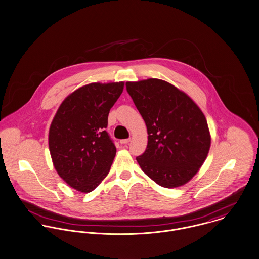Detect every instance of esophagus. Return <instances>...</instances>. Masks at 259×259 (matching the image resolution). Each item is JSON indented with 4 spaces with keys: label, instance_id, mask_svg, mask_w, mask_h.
I'll return each mask as SVG.
<instances>
[{
    "label": "esophagus",
    "instance_id": "34e87169",
    "mask_svg": "<svg viewBox=\"0 0 259 259\" xmlns=\"http://www.w3.org/2000/svg\"><path fill=\"white\" fill-rule=\"evenodd\" d=\"M130 138L129 139H122V140H120V143L123 144V145H125V144H128L130 142Z\"/></svg>",
    "mask_w": 259,
    "mask_h": 259
}]
</instances>
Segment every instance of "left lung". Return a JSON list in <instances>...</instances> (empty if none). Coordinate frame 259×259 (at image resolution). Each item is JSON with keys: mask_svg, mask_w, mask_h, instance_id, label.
Here are the masks:
<instances>
[{"mask_svg": "<svg viewBox=\"0 0 259 259\" xmlns=\"http://www.w3.org/2000/svg\"><path fill=\"white\" fill-rule=\"evenodd\" d=\"M126 87L147 127V149L136 158L142 171L164 188L186 185L200 171L211 143L201 108L162 79L127 81Z\"/></svg>", "mask_w": 259, "mask_h": 259, "instance_id": "obj_1", "label": "left lung"}]
</instances>
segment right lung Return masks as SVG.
Segmentation results:
<instances>
[{"mask_svg": "<svg viewBox=\"0 0 259 259\" xmlns=\"http://www.w3.org/2000/svg\"><path fill=\"white\" fill-rule=\"evenodd\" d=\"M124 81L92 82L68 94L49 131V148L58 176L81 193L92 192L105 179L116 148L105 128Z\"/></svg>", "mask_w": 259, "mask_h": 259, "instance_id": "1", "label": "right lung"}]
</instances>
